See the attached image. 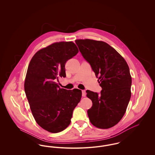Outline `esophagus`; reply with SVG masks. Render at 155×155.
Here are the masks:
<instances>
[{
	"label": "esophagus",
	"mask_w": 155,
	"mask_h": 155,
	"mask_svg": "<svg viewBox=\"0 0 155 155\" xmlns=\"http://www.w3.org/2000/svg\"><path fill=\"white\" fill-rule=\"evenodd\" d=\"M82 96H83V97L86 96V92H85V90H82Z\"/></svg>",
	"instance_id": "34e87169"
}]
</instances>
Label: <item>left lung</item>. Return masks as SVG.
I'll return each mask as SVG.
<instances>
[{"instance_id": "8db88e82", "label": "left lung", "mask_w": 155, "mask_h": 155, "mask_svg": "<svg viewBox=\"0 0 155 155\" xmlns=\"http://www.w3.org/2000/svg\"><path fill=\"white\" fill-rule=\"evenodd\" d=\"M82 55L88 61L102 87L101 95L87 91L92 106L89 120L97 128L116 125L125 114L131 95L132 78L128 66L118 52L107 43L93 39H77Z\"/></svg>"}]
</instances>
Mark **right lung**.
<instances>
[{
	"instance_id": "right-lung-1",
	"label": "right lung",
	"mask_w": 155,
	"mask_h": 155,
	"mask_svg": "<svg viewBox=\"0 0 155 155\" xmlns=\"http://www.w3.org/2000/svg\"><path fill=\"white\" fill-rule=\"evenodd\" d=\"M78 53L71 41L55 42L38 51L30 61L25 92L37 124L48 132L65 130L81 100L80 89L60 88L56 82L59 77H66V63Z\"/></svg>"
}]
</instances>
